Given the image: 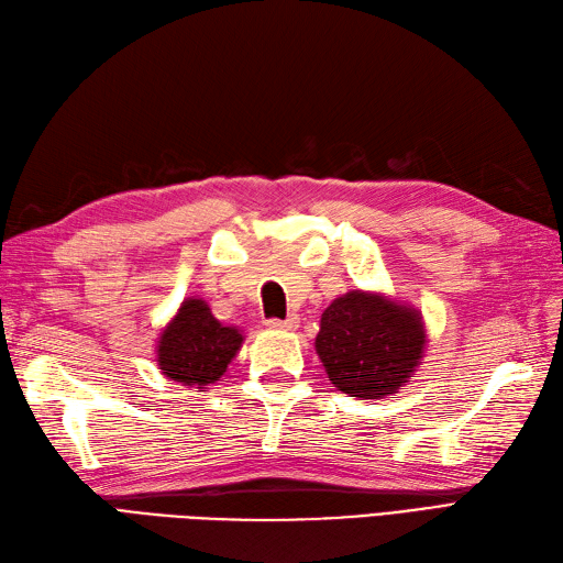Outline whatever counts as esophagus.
<instances>
[{"instance_id":"esophagus-1","label":"esophagus","mask_w":563,"mask_h":563,"mask_svg":"<svg viewBox=\"0 0 563 563\" xmlns=\"http://www.w3.org/2000/svg\"><path fill=\"white\" fill-rule=\"evenodd\" d=\"M265 324L269 329H296L298 327V318H296V314H289V318H286V320L269 318V320H265Z\"/></svg>"}]
</instances>
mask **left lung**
I'll use <instances>...</instances> for the list:
<instances>
[{
	"label": "left lung",
	"instance_id": "1",
	"mask_svg": "<svg viewBox=\"0 0 563 563\" xmlns=\"http://www.w3.org/2000/svg\"><path fill=\"white\" fill-rule=\"evenodd\" d=\"M424 332L416 310L382 296L351 291L322 312L314 351L332 385L358 399L394 394L422 358Z\"/></svg>",
	"mask_w": 563,
	"mask_h": 563
}]
</instances>
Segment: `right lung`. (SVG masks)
I'll list each match as a JSON object with an SVG mask.
<instances>
[{"label":"right lung","instance_id":"right-lung-1","mask_svg":"<svg viewBox=\"0 0 563 563\" xmlns=\"http://www.w3.org/2000/svg\"><path fill=\"white\" fill-rule=\"evenodd\" d=\"M241 344L239 329L224 327L205 300L190 298L159 336V369L186 387L205 389L227 373Z\"/></svg>","mask_w":563,"mask_h":563}]
</instances>
